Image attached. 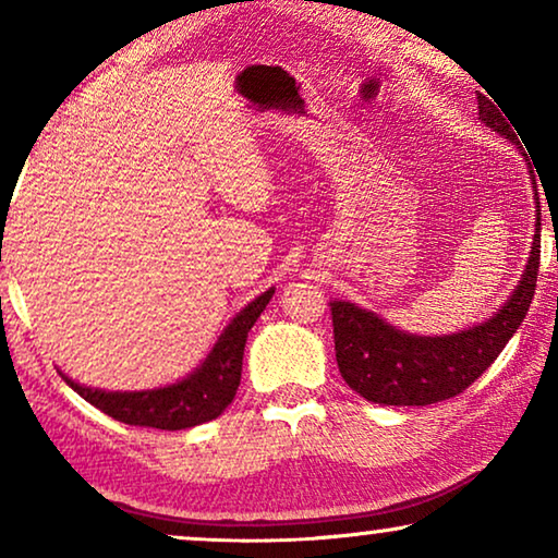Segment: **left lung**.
<instances>
[{"label": "left lung", "mask_w": 558, "mask_h": 558, "mask_svg": "<svg viewBox=\"0 0 558 558\" xmlns=\"http://www.w3.org/2000/svg\"><path fill=\"white\" fill-rule=\"evenodd\" d=\"M477 109L485 126L518 144L515 126H510L513 121L502 117L500 106L477 96ZM529 174L531 185L536 187L531 165ZM533 201H536V231H533L529 264L513 294L485 323L449 335H414L388 325L376 312L357 307L353 302H330L338 368L355 393L384 407H429L462 393L490 368V363L521 327L536 289L541 258L538 193H533Z\"/></svg>", "instance_id": "8db88e82"}]
</instances>
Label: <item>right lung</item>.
<instances>
[{"mask_svg":"<svg viewBox=\"0 0 558 558\" xmlns=\"http://www.w3.org/2000/svg\"><path fill=\"white\" fill-rule=\"evenodd\" d=\"M271 294L274 287L258 294L254 302H248L226 325L208 357L193 373L170 386L147 388V391H104V388L83 386L63 373L65 384L83 396L90 407L132 426L178 432L213 422L233 401L235 388L241 384L243 348H246L248 330L262 317Z\"/></svg>","mask_w":558,"mask_h":558,"instance_id":"add662e5","label":"right lung"}]
</instances>
